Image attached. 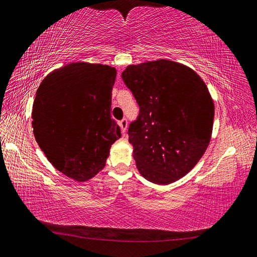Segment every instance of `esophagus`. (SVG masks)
<instances>
[{
    "label": "esophagus",
    "mask_w": 257,
    "mask_h": 257,
    "mask_svg": "<svg viewBox=\"0 0 257 257\" xmlns=\"http://www.w3.org/2000/svg\"><path fill=\"white\" fill-rule=\"evenodd\" d=\"M119 127H120V130H121V132L123 133H125L126 132V130H127V125H128V123H127V119L126 118H123L121 120H119Z\"/></svg>",
    "instance_id": "34e87169"
}]
</instances>
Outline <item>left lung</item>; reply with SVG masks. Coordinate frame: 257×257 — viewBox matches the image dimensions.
I'll return each mask as SVG.
<instances>
[{
	"label": "left lung",
	"instance_id": "obj_1",
	"mask_svg": "<svg viewBox=\"0 0 257 257\" xmlns=\"http://www.w3.org/2000/svg\"><path fill=\"white\" fill-rule=\"evenodd\" d=\"M121 79L140 107L128 141L143 177L167 185L191 172L208 148L214 105L199 74L158 60L128 65Z\"/></svg>",
	"mask_w": 257,
	"mask_h": 257
}]
</instances>
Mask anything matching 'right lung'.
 Listing matches in <instances>:
<instances>
[{"label":"right lung","instance_id":"1","mask_svg":"<svg viewBox=\"0 0 257 257\" xmlns=\"http://www.w3.org/2000/svg\"><path fill=\"white\" fill-rule=\"evenodd\" d=\"M115 67L71 63L53 71L37 89L34 136L49 163L85 182L103 169L120 128L110 117Z\"/></svg>","mask_w":257,"mask_h":257}]
</instances>
